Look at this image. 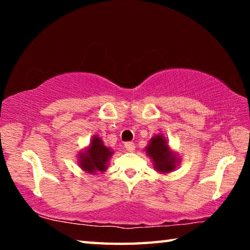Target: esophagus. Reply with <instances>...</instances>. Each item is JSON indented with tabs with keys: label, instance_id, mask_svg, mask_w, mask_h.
I'll return each instance as SVG.
<instances>
[{
	"label": "esophagus",
	"instance_id": "34e87169",
	"mask_svg": "<svg viewBox=\"0 0 250 250\" xmlns=\"http://www.w3.org/2000/svg\"><path fill=\"white\" fill-rule=\"evenodd\" d=\"M125 147L126 149V151H133L134 149H135V145L133 142H131V141H128V142H125Z\"/></svg>",
	"mask_w": 250,
	"mask_h": 250
}]
</instances>
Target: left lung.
<instances>
[{
    "mask_svg": "<svg viewBox=\"0 0 250 250\" xmlns=\"http://www.w3.org/2000/svg\"><path fill=\"white\" fill-rule=\"evenodd\" d=\"M146 153L154 161V167L159 172H170L175 167V158L168 150L162 135H155L146 147Z\"/></svg>",
    "mask_w": 250,
    "mask_h": 250,
    "instance_id": "left-lung-1",
    "label": "left lung"
}]
</instances>
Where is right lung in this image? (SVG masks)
Instances as JSON below:
<instances>
[{
  "label": "right lung",
  "instance_id": "1",
  "mask_svg": "<svg viewBox=\"0 0 250 250\" xmlns=\"http://www.w3.org/2000/svg\"><path fill=\"white\" fill-rule=\"evenodd\" d=\"M111 154L112 152H110V149L104 146L100 138L94 137L87 153L79 156L80 166L88 173H94L96 171L103 172L107 168L105 163Z\"/></svg>",
  "mask_w": 250,
  "mask_h": 250
}]
</instances>
